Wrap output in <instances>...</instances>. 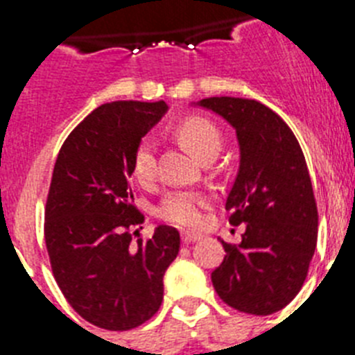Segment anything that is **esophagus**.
Returning <instances> with one entry per match:
<instances>
[{"instance_id":"34e87169","label":"esophagus","mask_w":355,"mask_h":355,"mask_svg":"<svg viewBox=\"0 0 355 355\" xmlns=\"http://www.w3.org/2000/svg\"><path fill=\"white\" fill-rule=\"evenodd\" d=\"M181 240H183L184 243H193V241L200 240V234L190 233V231H183V233H181Z\"/></svg>"}]
</instances>
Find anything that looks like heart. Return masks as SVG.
<instances>
[{"label":"heart","mask_w":355,"mask_h":355,"mask_svg":"<svg viewBox=\"0 0 355 355\" xmlns=\"http://www.w3.org/2000/svg\"><path fill=\"white\" fill-rule=\"evenodd\" d=\"M178 137L197 159L206 158L220 150V131L202 117H188L178 126ZM133 172L140 183H150L156 175V155L153 139H144L137 147ZM208 206V197L193 190L171 192L158 206V216L168 224L180 227H196L202 218V209Z\"/></svg>","instance_id":"obj_1"}]
</instances>
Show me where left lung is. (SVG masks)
I'll use <instances>...</instances> for the list:
<instances>
[{"instance_id": "1", "label": "left lung", "mask_w": 355, "mask_h": 355, "mask_svg": "<svg viewBox=\"0 0 355 355\" xmlns=\"http://www.w3.org/2000/svg\"><path fill=\"white\" fill-rule=\"evenodd\" d=\"M197 105L224 117L240 146L225 209L245 233L240 245L222 241L213 288L238 311L272 315L299 293L316 249L318 209L306 158L286 122L259 101L224 96Z\"/></svg>"}]
</instances>
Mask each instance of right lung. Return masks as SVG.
<instances>
[{
	"label": "right lung",
	"instance_id": "obj_1",
	"mask_svg": "<svg viewBox=\"0 0 355 355\" xmlns=\"http://www.w3.org/2000/svg\"><path fill=\"white\" fill-rule=\"evenodd\" d=\"M167 108L163 101L97 106L65 139L53 168L44 211L51 270L72 309L96 327L130 331L155 316L163 275L180 252L171 225L142 240L144 215L130 184L137 147Z\"/></svg>",
	"mask_w": 355,
	"mask_h": 355
}]
</instances>
